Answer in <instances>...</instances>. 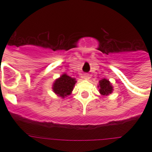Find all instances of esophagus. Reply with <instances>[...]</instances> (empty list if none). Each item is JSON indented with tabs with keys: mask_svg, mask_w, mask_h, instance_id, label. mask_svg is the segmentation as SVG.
I'll return each instance as SVG.
<instances>
[{
	"mask_svg": "<svg viewBox=\"0 0 152 152\" xmlns=\"http://www.w3.org/2000/svg\"><path fill=\"white\" fill-rule=\"evenodd\" d=\"M83 79H85V80H89V79H90V75H89V74H84V75H83Z\"/></svg>",
	"mask_w": 152,
	"mask_h": 152,
	"instance_id": "34e87169",
	"label": "esophagus"
}]
</instances>
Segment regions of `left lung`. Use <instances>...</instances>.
Listing matches in <instances>:
<instances>
[{"label":"left lung","mask_w":152,"mask_h":152,"mask_svg":"<svg viewBox=\"0 0 152 152\" xmlns=\"http://www.w3.org/2000/svg\"><path fill=\"white\" fill-rule=\"evenodd\" d=\"M98 88H99V93L102 95H109L113 92V88L112 86V83L108 80L107 79L104 78L99 82Z\"/></svg>","instance_id":"left-lung-1"}]
</instances>
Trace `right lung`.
<instances>
[{
	"label": "right lung",
	"mask_w": 152,
	"mask_h": 152,
	"mask_svg": "<svg viewBox=\"0 0 152 152\" xmlns=\"http://www.w3.org/2000/svg\"><path fill=\"white\" fill-rule=\"evenodd\" d=\"M76 83V80L75 78L68 76L66 73L62 74L59 78L56 79L53 83V91L57 96L64 99L71 95Z\"/></svg>",
	"instance_id": "add662e5"
}]
</instances>
